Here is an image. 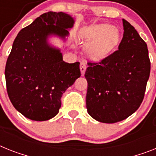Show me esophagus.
I'll list each match as a JSON object with an SVG mask.
<instances>
[{
    "instance_id": "esophagus-1",
    "label": "esophagus",
    "mask_w": 156,
    "mask_h": 156,
    "mask_svg": "<svg viewBox=\"0 0 156 156\" xmlns=\"http://www.w3.org/2000/svg\"><path fill=\"white\" fill-rule=\"evenodd\" d=\"M86 70V64L85 63V62H82L80 63V70H81V73H82V76L84 75Z\"/></svg>"
}]
</instances>
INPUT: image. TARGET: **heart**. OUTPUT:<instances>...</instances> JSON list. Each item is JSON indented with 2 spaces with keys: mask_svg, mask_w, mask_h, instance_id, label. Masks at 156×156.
<instances>
[{
  "mask_svg": "<svg viewBox=\"0 0 156 156\" xmlns=\"http://www.w3.org/2000/svg\"><path fill=\"white\" fill-rule=\"evenodd\" d=\"M119 39V32L113 26L103 23L87 30L85 43L86 45H91L89 50L90 55L94 59L100 60L116 48Z\"/></svg>",
  "mask_w": 156,
  "mask_h": 156,
  "instance_id": "1",
  "label": "heart"
}]
</instances>
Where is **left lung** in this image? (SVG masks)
Here are the masks:
<instances>
[{"mask_svg": "<svg viewBox=\"0 0 156 156\" xmlns=\"http://www.w3.org/2000/svg\"><path fill=\"white\" fill-rule=\"evenodd\" d=\"M124 35L118 50L99 62H88L86 108L99 122L112 124L138 109L144 97L151 62L147 44L123 19Z\"/></svg>", "mask_w": 156, "mask_h": 156, "instance_id": "8db88e82", "label": "left lung"}]
</instances>
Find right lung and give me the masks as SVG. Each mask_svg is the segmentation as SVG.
<instances>
[{"mask_svg":"<svg viewBox=\"0 0 156 156\" xmlns=\"http://www.w3.org/2000/svg\"><path fill=\"white\" fill-rule=\"evenodd\" d=\"M74 19L62 12H48L21 29L5 66L9 98L14 108L32 120L44 121L58 114L61 98L81 76L79 62L68 63L50 36L66 41Z\"/></svg>","mask_w":156,"mask_h":156,"instance_id":"add662e5","label":"right lung"}]
</instances>
